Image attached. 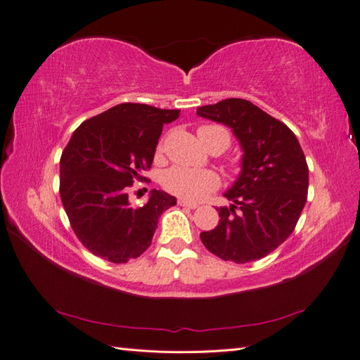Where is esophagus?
I'll return each instance as SVG.
<instances>
[{
	"label": "esophagus",
	"mask_w": 360,
	"mask_h": 360,
	"mask_svg": "<svg viewBox=\"0 0 360 360\" xmlns=\"http://www.w3.org/2000/svg\"><path fill=\"white\" fill-rule=\"evenodd\" d=\"M179 205H181V207H186V208H191V210H194V208H198V207H199L198 203L189 202V200H185V199H180V200H179Z\"/></svg>",
	"instance_id": "esophagus-1"
}]
</instances>
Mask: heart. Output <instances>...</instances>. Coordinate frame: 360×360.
<instances>
[{"mask_svg":"<svg viewBox=\"0 0 360 360\" xmlns=\"http://www.w3.org/2000/svg\"><path fill=\"white\" fill-rule=\"evenodd\" d=\"M214 134H222L227 148L230 138L229 133L224 130V128L203 125L198 130V136L205 147H208L210 141H212ZM218 175L213 171H208V169L175 166L167 169V171L162 174V186H165L169 193L188 200H200L203 198H207L213 189L218 188Z\"/></svg>","mask_w":360,"mask_h":360,"instance_id":"b5f03b06","label":"heart"}]
</instances>
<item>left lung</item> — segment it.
<instances>
[{
  "mask_svg": "<svg viewBox=\"0 0 360 360\" xmlns=\"http://www.w3.org/2000/svg\"><path fill=\"white\" fill-rule=\"evenodd\" d=\"M198 116L229 127L243 150L241 171L219 207V222L200 233L222 260H260L285 241L307 200L309 167L295 133L259 106L227 98L198 108Z\"/></svg>",
  "mask_w": 360,
  "mask_h": 360,
  "instance_id": "left-lung-1",
  "label": "left lung"
}]
</instances>
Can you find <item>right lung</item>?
I'll list each match as a JSON object with an SVG mask.
<instances>
[{
  "mask_svg": "<svg viewBox=\"0 0 360 360\" xmlns=\"http://www.w3.org/2000/svg\"><path fill=\"white\" fill-rule=\"evenodd\" d=\"M180 110L120 103L73 131L59 162V193L70 226L83 246L112 263L136 259L152 244L162 212L177 199L152 189L133 208L128 188L150 169L162 125Z\"/></svg>",
  "mask_w": 360,
  "mask_h": 360,
  "instance_id": "right-lung-1",
  "label": "right lung"
}]
</instances>
